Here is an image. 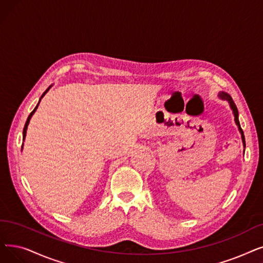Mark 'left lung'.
Here are the masks:
<instances>
[{
  "label": "left lung",
  "mask_w": 263,
  "mask_h": 263,
  "mask_svg": "<svg viewBox=\"0 0 263 263\" xmlns=\"http://www.w3.org/2000/svg\"><path fill=\"white\" fill-rule=\"evenodd\" d=\"M219 96H220V98L227 100V101L230 103V106H231V108H232V110H233V114H234L235 122H236V124L238 125V130H239V132H241V134H242V140H243V143H244V146H245V136H244V132H243L242 128H241V125H239V121H238V111H237L236 105L234 104V102H233L232 98H231L229 95H227V93H224V92H221V93H219Z\"/></svg>",
  "instance_id": "obj_1"
}]
</instances>
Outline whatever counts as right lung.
Here are the masks:
<instances>
[{
    "mask_svg": "<svg viewBox=\"0 0 263 263\" xmlns=\"http://www.w3.org/2000/svg\"><path fill=\"white\" fill-rule=\"evenodd\" d=\"M50 88V87H49ZM49 88L46 90V91H45V92L42 95V97H41V99L45 96V93H46L47 92V91L49 90ZM41 99H40V101H41ZM39 104H40V102H39ZM39 104L36 105V107L35 108H34L32 111H31V114H30V115H29V117H28V119H27V121H26V124H25V128H24V139H22V140H25V138H26V133H27V128H28V124H29V122H30V119H31V117H32V115H33V114L34 112H35V110H36V108H37V106H39Z\"/></svg>",
    "mask_w": 263,
    "mask_h": 263,
    "instance_id": "add662e5",
    "label": "right lung"
}]
</instances>
